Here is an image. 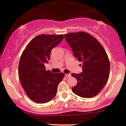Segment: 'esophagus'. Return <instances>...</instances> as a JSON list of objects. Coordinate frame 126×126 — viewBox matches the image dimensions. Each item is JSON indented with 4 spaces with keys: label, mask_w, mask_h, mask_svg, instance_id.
Masks as SVG:
<instances>
[{
    "label": "esophagus",
    "mask_w": 126,
    "mask_h": 126,
    "mask_svg": "<svg viewBox=\"0 0 126 126\" xmlns=\"http://www.w3.org/2000/svg\"><path fill=\"white\" fill-rule=\"evenodd\" d=\"M65 77H66L67 78H70L71 77V75L70 74H65Z\"/></svg>",
    "instance_id": "1"
}]
</instances>
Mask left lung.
<instances>
[{
	"instance_id": "1",
	"label": "left lung",
	"mask_w": 126,
	"mask_h": 126,
	"mask_svg": "<svg viewBox=\"0 0 126 126\" xmlns=\"http://www.w3.org/2000/svg\"><path fill=\"white\" fill-rule=\"evenodd\" d=\"M64 38L75 57L83 63L82 73L72 74L78 81L72 91L82 98L96 96L109 78L110 64L105 49L95 37L83 31L66 34Z\"/></svg>"
}]
</instances>
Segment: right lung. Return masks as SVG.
I'll return each instance as SVG.
<instances>
[{
	"label": "right lung",
	"mask_w": 126,
	"mask_h": 126,
	"mask_svg": "<svg viewBox=\"0 0 126 126\" xmlns=\"http://www.w3.org/2000/svg\"><path fill=\"white\" fill-rule=\"evenodd\" d=\"M61 35L41 34L34 37L22 53L18 67L20 82L25 94L36 103L49 102L56 96L64 73L45 69L51 50L63 40Z\"/></svg>",
	"instance_id": "add662e5"
}]
</instances>
